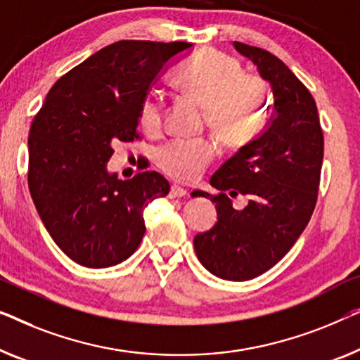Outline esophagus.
<instances>
[{"label": "esophagus", "instance_id": "esophagus-1", "mask_svg": "<svg viewBox=\"0 0 360 360\" xmlns=\"http://www.w3.org/2000/svg\"><path fill=\"white\" fill-rule=\"evenodd\" d=\"M185 195H186V190L185 188H181V186H179V185H172V188L169 191L170 200H174V198H181V196H185Z\"/></svg>", "mask_w": 360, "mask_h": 360}]
</instances>
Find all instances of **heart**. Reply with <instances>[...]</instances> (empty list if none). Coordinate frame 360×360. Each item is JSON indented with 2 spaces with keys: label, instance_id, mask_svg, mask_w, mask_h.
Segmentation results:
<instances>
[{
  "label": "heart",
  "instance_id": "b5f03b06",
  "mask_svg": "<svg viewBox=\"0 0 360 360\" xmlns=\"http://www.w3.org/2000/svg\"><path fill=\"white\" fill-rule=\"evenodd\" d=\"M176 89L202 110L211 133L227 148H242L262 128L268 86L262 77L243 71L233 56L206 50L195 56L174 77ZM139 124L150 134L164 124V105L154 94H148L139 105ZM216 158L214 144L201 141H174L155 154L159 169L170 179L195 181Z\"/></svg>",
  "mask_w": 360,
  "mask_h": 360
}]
</instances>
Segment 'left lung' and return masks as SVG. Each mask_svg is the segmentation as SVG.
<instances>
[{"label":"left lung","instance_id":"obj_1","mask_svg":"<svg viewBox=\"0 0 360 360\" xmlns=\"http://www.w3.org/2000/svg\"><path fill=\"white\" fill-rule=\"evenodd\" d=\"M271 82L274 113L264 131L224 162L211 185L217 222L195 237L196 257L217 278L248 281L273 268L304 232L319 198L323 131L310 91L269 51L233 41ZM249 196L242 212L231 198Z\"/></svg>","mask_w":360,"mask_h":360}]
</instances>
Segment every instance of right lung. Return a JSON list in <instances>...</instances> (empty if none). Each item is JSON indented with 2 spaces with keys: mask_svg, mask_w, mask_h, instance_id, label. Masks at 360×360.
Segmentation results:
<instances>
[{
  "mask_svg": "<svg viewBox=\"0 0 360 360\" xmlns=\"http://www.w3.org/2000/svg\"><path fill=\"white\" fill-rule=\"evenodd\" d=\"M186 41L120 40L68 71L29 129L30 196L55 243L72 262L107 268L136 252L144 210L169 195L154 170L120 180L107 172L117 143L139 138V105L150 82Z\"/></svg>",
  "mask_w": 360,
  "mask_h": 360,
  "instance_id": "obj_1",
  "label": "right lung"
}]
</instances>
